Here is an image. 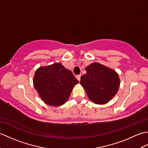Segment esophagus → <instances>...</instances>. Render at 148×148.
<instances>
[{
    "label": "esophagus",
    "mask_w": 148,
    "mask_h": 148,
    "mask_svg": "<svg viewBox=\"0 0 148 148\" xmlns=\"http://www.w3.org/2000/svg\"><path fill=\"white\" fill-rule=\"evenodd\" d=\"M81 74H79V75H77V76H76V78L77 79V80L79 81L80 80H81Z\"/></svg>",
    "instance_id": "obj_1"
}]
</instances>
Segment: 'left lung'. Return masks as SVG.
I'll use <instances>...</instances> for the list:
<instances>
[{"label":"left lung","instance_id":"obj_1","mask_svg":"<svg viewBox=\"0 0 148 148\" xmlns=\"http://www.w3.org/2000/svg\"><path fill=\"white\" fill-rule=\"evenodd\" d=\"M86 74L81 77L80 84L88 98L96 104H105L118 91L120 80L115 71L95 62L86 68Z\"/></svg>","mask_w":148,"mask_h":148}]
</instances>
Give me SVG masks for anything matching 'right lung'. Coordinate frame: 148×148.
Listing matches in <instances>:
<instances>
[{"label":"right lung","mask_w":148,"mask_h":148,"mask_svg":"<svg viewBox=\"0 0 148 148\" xmlns=\"http://www.w3.org/2000/svg\"><path fill=\"white\" fill-rule=\"evenodd\" d=\"M79 81L60 63L42 67L35 72L34 87L42 100L50 106L64 105Z\"/></svg>","instance_id":"right-lung-1"}]
</instances>
